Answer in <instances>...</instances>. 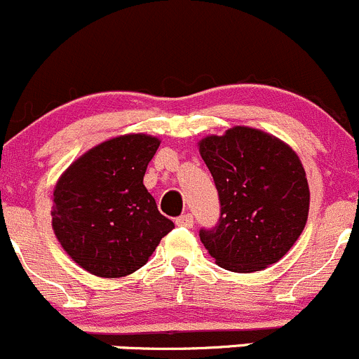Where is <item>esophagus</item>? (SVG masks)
<instances>
[{
  "label": "esophagus",
  "mask_w": 359,
  "mask_h": 359,
  "mask_svg": "<svg viewBox=\"0 0 359 359\" xmlns=\"http://www.w3.org/2000/svg\"><path fill=\"white\" fill-rule=\"evenodd\" d=\"M176 224H178V226H183V228H191L194 226V216H191V214L180 216L178 219H176Z\"/></svg>",
  "instance_id": "34e87169"
}]
</instances>
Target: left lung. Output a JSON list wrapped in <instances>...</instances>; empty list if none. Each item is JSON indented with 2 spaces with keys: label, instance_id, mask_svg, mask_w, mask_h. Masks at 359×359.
I'll use <instances>...</instances> for the list:
<instances>
[{
  "label": "left lung",
  "instance_id": "1",
  "mask_svg": "<svg viewBox=\"0 0 359 359\" xmlns=\"http://www.w3.org/2000/svg\"><path fill=\"white\" fill-rule=\"evenodd\" d=\"M198 152L219 194L221 216L201 240L221 268L252 273L282 259L309 212V187L297 154L261 129L235 126L207 136Z\"/></svg>",
  "mask_w": 359,
  "mask_h": 359
}]
</instances>
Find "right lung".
Masks as SVG:
<instances>
[{
    "instance_id": "1",
    "label": "right lung",
    "mask_w": 359,
    "mask_h": 359,
    "mask_svg": "<svg viewBox=\"0 0 359 359\" xmlns=\"http://www.w3.org/2000/svg\"><path fill=\"white\" fill-rule=\"evenodd\" d=\"M158 145L161 140L143 133L107 140L74 161L57 181L53 231L65 252L91 275H131L175 228L143 184Z\"/></svg>"
}]
</instances>
